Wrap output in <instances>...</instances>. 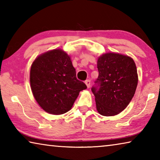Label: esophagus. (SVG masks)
<instances>
[{"label": "esophagus", "mask_w": 160, "mask_h": 160, "mask_svg": "<svg viewBox=\"0 0 160 160\" xmlns=\"http://www.w3.org/2000/svg\"><path fill=\"white\" fill-rule=\"evenodd\" d=\"M85 85H87V88H90V83H91L90 80H87L85 82Z\"/></svg>", "instance_id": "1"}]
</instances>
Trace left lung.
<instances>
[{
	"mask_svg": "<svg viewBox=\"0 0 160 160\" xmlns=\"http://www.w3.org/2000/svg\"><path fill=\"white\" fill-rule=\"evenodd\" d=\"M97 87L92 91L99 114H118L129 104L138 82L137 68L131 57L118 53H106L97 59Z\"/></svg>",
	"mask_w": 160,
	"mask_h": 160,
	"instance_id": "1",
	"label": "left lung"
}]
</instances>
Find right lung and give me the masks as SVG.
I'll return each mask as SVG.
<instances>
[{"mask_svg": "<svg viewBox=\"0 0 160 160\" xmlns=\"http://www.w3.org/2000/svg\"><path fill=\"white\" fill-rule=\"evenodd\" d=\"M29 81L38 104L54 115L71 109L80 92L87 88L85 83L77 79L70 56L61 48L47 51L35 58Z\"/></svg>", "mask_w": 160, "mask_h": 160, "instance_id": "1", "label": "right lung"}]
</instances>
